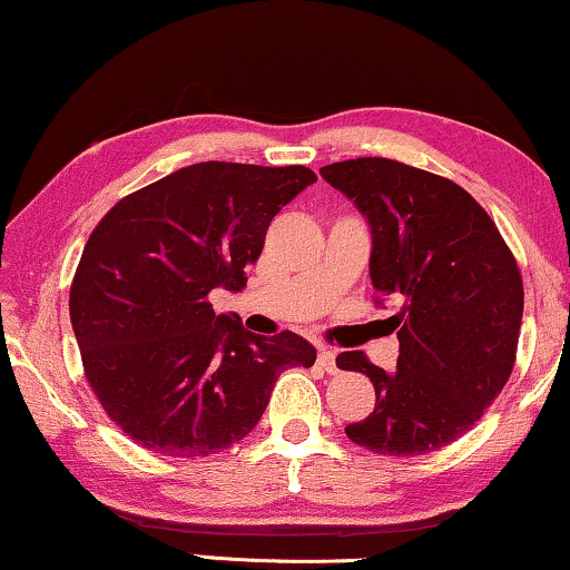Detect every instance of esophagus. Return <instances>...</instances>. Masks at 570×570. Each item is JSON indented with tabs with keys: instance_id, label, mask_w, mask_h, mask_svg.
Masks as SVG:
<instances>
[{
	"instance_id": "34e87169",
	"label": "esophagus",
	"mask_w": 570,
	"mask_h": 570,
	"mask_svg": "<svg viewBox=\"0 0 570 570\" xmlns=\"http://www.w3.org/2000/svg\"><path fill=\"white\" fill-rule=\"evenodd\" d=\"M318 365H322V368L326 371V373H337L340 368H337V353H334L332 347H318Z\"/></svg>"
}]
</instances>
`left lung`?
I'll list each match as a JSON object with an SVG mask.
<instances>
[{
  "label": "left lung",
  "mask_w": 570,
  "mask_h": 570,
  "mask_svg": "<svg viewBox=\"0 0 570 570\" xmlns=\"http://www.w3.org/2000/svg\"><path fill=\"white\" fill-rule=\"evenodd\" d=\"M322 176L371 225L376 306L400 303L386 318L400 340L394 373L361 350L337 355L376 389V407L345 433L373 454H431L462 439L511 376L524 314L517 259L449 178L389 158L332 163Z\"/></svg>",
  "instance_id": "1"
}]
</instances>
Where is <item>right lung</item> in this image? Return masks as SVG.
Segmentation results:
<instances>
[{
  "label": "right lung",
  "instance_id": "right-lung-1",
  "mask_svg": "<svg viewBox=\"0 0 570 570\" xmlns=\"http://www.w3.org/2000/svg\"><path fill=\"white\" fill-rule=\"evenodd\" d=\"M306 166L194 163L116 202L69 287L85 379L106 415L163 456H209L254 431L285 368H311L293 332L259 337L217 314L215 287L244 291Z\"/></svg>",
  "mask_w": 570,
  "mask_h": 570
}]
</instances>
